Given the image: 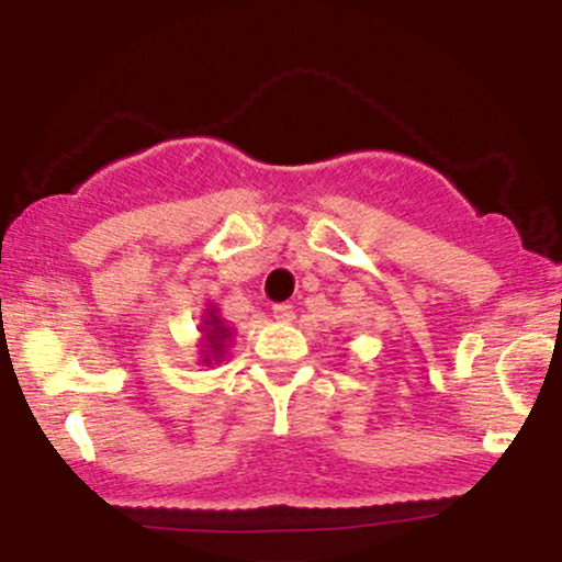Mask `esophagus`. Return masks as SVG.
<instances>
[{"label": "esophagus", "mask_w": 562, "mask_h": 562, "mask_svg": "<svg viewBox=\"0 0 562 562\" xmlns=\"http://www.w3.org/2000/svg\"><path fill=\"white\" fill-rule=\"evenodd\" d=\"M272 314H274V319H280V322H290L295 317V306L293 303H274V308H272Z\"/></svg>", "instance_id": "esophagus-1"}]
</instances>
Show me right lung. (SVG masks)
<instances>
[{"mask_svg":"<svg viewBox=\"0 0 562 562\" xmlns=\"http://www.w3.org/2000/svg\"><path fill=\"white\" fill-rule=\"evenodd\" d=\"M205 327H209L205 338H209L211 353H218V351H222V344H224V338H227V335H229V330L222 325V319L216 317V312L209 314V322H205Z\"/></svg>","mask_w":562,"mask_h":562,"instance_id":"1","label":"right lung"}]
</instances>
